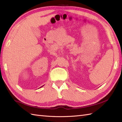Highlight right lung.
I'll list each match as a JSON object with an SVG mask.
<instances>
[{
  "label": "right lung",
  "mask_w": 122,
  "mask_h": 122,
  "mask_svg": "<svg viewBox=\"0 0 122 122\" xmlns=\"http://www.w3.org/2000/svg\"><path fill=\"white\" fill-rule=\"evenodd\" d=\"M42 86H41V87H42Z\"/></svg>",
  "instance_id": "right-lung-1"
}]
</instances>
